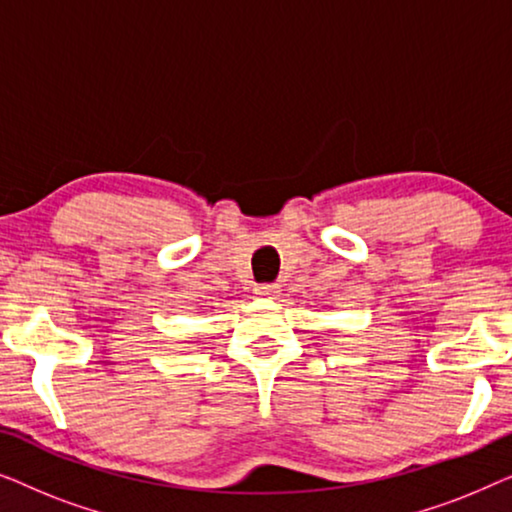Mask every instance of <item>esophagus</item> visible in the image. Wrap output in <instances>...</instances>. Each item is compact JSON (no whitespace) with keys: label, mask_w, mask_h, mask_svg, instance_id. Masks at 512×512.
Returning a JSON list of instances; mask_svg holds the SVG:
<instances>
[{"label":"esophagus","mask_w":512,"mask_h":512,"mask_svg":"<svg viewBox=\"0 0 512 512\" xmlns=\"http://www.w3.org/2000/svg\"><path fill=\"white\" fill-rule=\"evenodd\" d=\"M254 293L261 298H275L279 293V284H258Z\"/></svg>","instance_id":"obj_1"}]
</instances>
